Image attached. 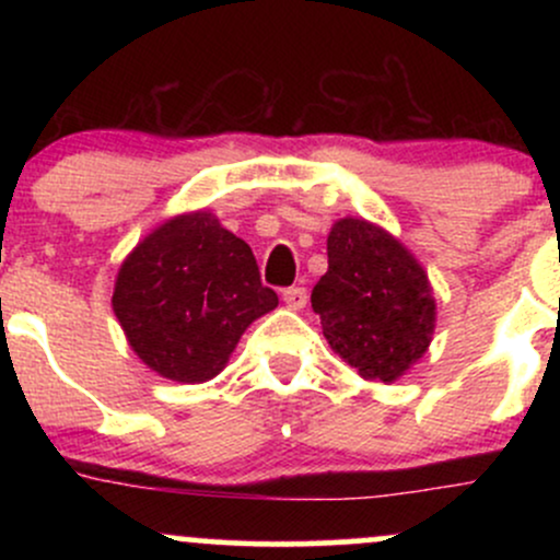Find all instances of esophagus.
<instances>
[{
	"instance_id": "esophagus-1",
	"label": "esophagus",
	"mask_w": 560,
	"mask_h": 560,
	"mask_svg": "<svg viewBox=\"0 0 560 560\" xmlns=\"http://www.w3.org/2000/svg\"><path fill=\"white\" fill-rule=\"evenodd\" d=\"M281 300L287 302L289 311H302L307 302V289L305 287H289V289H284V294H281Z\"/></svg>"
}]
</instances>
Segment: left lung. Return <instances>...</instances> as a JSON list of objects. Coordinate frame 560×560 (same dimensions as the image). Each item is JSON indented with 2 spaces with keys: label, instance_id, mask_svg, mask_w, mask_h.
I'll return each mask as SVG.
<instances>
[{
  "label": "left lung",
  "instance_id": "8db88e82",
  "mask_svg": "<svg viewBox=\"0 0 560 560\" xmlns=\"http://www.w3.org/2000/svg\"><path fill=\"white\" fill-rule=\"evenodd\" d=\"M326 255L329 271L311 294L324 337L363 378L397 382L432 342L436 305L427 271L363 218H339Z\"/></svg>",
  "mask_w": 560,
  "mask_h": 560
}]
</instances>
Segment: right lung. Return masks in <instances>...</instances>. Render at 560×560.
<instances>
[{"label":"right lung","mask_w":560,"mask_h":560,"mask_svg":"<svg viewBox=\"0 0 560 560\" xmlns=\"http://www.w3.org/2000/svg\"><path fill=\"white\" fill-rule=\"evenodd\" d=\"M279 305L249 244L208 210L165 221L120 266L113 311L155 374L199 384L226 369L255 318Z\"/></svg>","instance_id":"add662e5"}]
</instances>
